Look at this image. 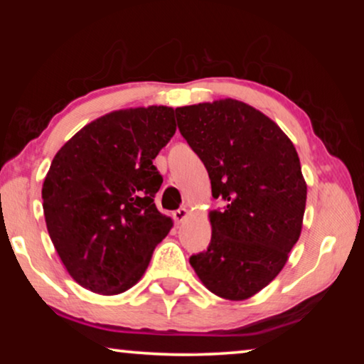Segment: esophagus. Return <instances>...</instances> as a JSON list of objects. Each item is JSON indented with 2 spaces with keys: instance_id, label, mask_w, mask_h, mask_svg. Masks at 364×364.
I'll list each match as a JSON object with an SVG mask.
<instances>
[{
  "instance_id": "1",
  "label": "esophagus",
  "mask_w": 364,
  "mask_h": 364,
  "mask_svg": "<svg viewBox=\"0 0 364 364\" xmlns=\"http://www.w3.org/2000/svg\"><path fill=\"white\" fill-rule=\"evenodd\" d=\"M188 208L186 207H181V208H178V210H175L173 212V220H175V223H181V221L188 217Z\"/></svg>"
}]
</instances>
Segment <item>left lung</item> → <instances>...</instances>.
<instances>
[{"mask_svg": "<svg viewBox=\"0 0 364 364\" xmlns=\"http://www.w3.org/2000/svg\"><path fill=\"white\" fill-rule=\"evenodd\" d=\"M178 128L225 207L208 213L212 239L189 258L208 291L245 300L284 268L304 223L306 183L292 141L260 110L218 100L175 109Z\"/></svg>", "mask_w": 364, "mask_h": 364, "instance_id": "obj_1", "label": "left lung"}]
</instances>
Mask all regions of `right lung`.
<instances>
[{"mask_svg": "<svg viewBox=\"0 0 364 364\" xmlns=\"http://www.w3.org/2000/svg\"><path fill=\"white\" fill-rule=\"evenodd\" d=\"M175 132L171 107L114 110L54 156L41 189L46 228L82 287L102 295L128 291L173 226L154 204L162 176L152 160Z\"/></svg>", "mask_w": 364, "mask_h": 364, "instance_id": "right-lung-1", "label": "right lung"}]
</instances>
